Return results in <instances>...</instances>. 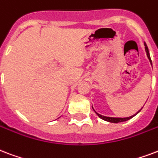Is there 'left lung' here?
Masks as SVG:
<instances>
[{"label":"left lung","instance_id":"obj_1","mask_svg":"<svg viewBox=\"0 0 158 158\" xmlns=\"http://www.w3.org/2000/svg\"><path fill=\"white\" fill-rule=\"evenodd\" d=\"M144 45H145V50H146V53H147V56H148V58L149 61H150V63H151L152 64V60H151V58H150V54H149V50H148V46H147V44L144 43ZM93 108V106H92ZM142 108H141L139 111H138L137 113H136L135 114H133V115H132V116L130 117H127V118H113V117H106V116H103V115H101V114H98L97 112L95 111L94 109V111L96 113V114L98 115L99 118H100L101 119H103V120H104V121H107V122H109V123H121V122H125V121H127V120H129V119H131L132 118H133L134 116H136L137 114L139 113V112L142 110Z\"/></svg>","mask_w":158,"mask_h":158}]
</instances>
